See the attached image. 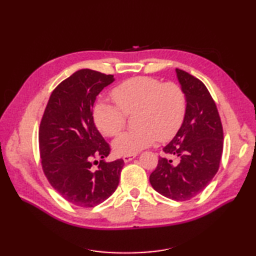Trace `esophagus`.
<instances>
[{
    "label": "esophagus",
    "instance_id": "obj_1",
    "mask_svg": "<svg viewBox=\"0 0 256 256\" xmlns=\"http://www.w3.org/2000/svg\"><path fill=\"white\" fill-rule=\"evenodd\" d=\"M135 157H136V154H131V155H124L123 156V160L125 162H131L132 160H134Z\"/></svg>",
    "mask_w": 256,
    "mask_h": 256
}]
</instances>
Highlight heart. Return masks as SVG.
I'll list each match as a JSON object with an SVG mask.
<instances>
[{"label":"heart","instance_id":"b5f03b06","mask_svg":"<svg viewBox=\"0 0 256 256\" xmlns=\"http://www.w3.org/2000/svg\"><path fill=\"white\" fill-rule=\"evenodd\" d=\"M116 106L101 101L94 108V121L106 136H116L126 118L136 112L134 126L138 128L120 135L113 150L120 155L136 154L157 140L167 142L175 136L187 110L186 94L180 86L162 84L152 77H134L116 86L111 92Z\"/></svg>","mask_w":256,"mask_h":256}]
</instances>
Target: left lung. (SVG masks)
<instances>
[{
    "label": "left lung",
    "instance_id": "left-lung-1",
    "mask_svg": "<svg viewBox=\"0 0 256 256\" xmlns=\"http://www.w3.org/2000/svg\"><path fill=\"white\" fill-rule=\"evenodd\" d=\"M186 94L187 110L180 128L162 150L150 182L157 192L184 201L199 194L219 170L224 150V130L216 103L202 81L176 69Z\"/></svg>",
    "mask_w": 256,
    "mask_h": 256
}]
</instances>
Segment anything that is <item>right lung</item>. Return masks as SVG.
Instances as JSON below:
<instances>
[{
  "instance_id": "add662e5",
  "label": "right lung",
  "mask_w": 256,
  "mask_h": 256,
  "mask_svg": "<svg viewBox=\"0 0 256 256\" xmlns=\"http://www.w3.org/2000/svg\"><path fill=\"white\" fill-rule=\"evenodd\" d=\"M113 81L112 74L78 70L52 91L40 121L38 138L45 176L64 199L84 208L100 204L116 192L124 166L121 158L103 160L111 148L92 116L96 96Z\"/></svg>"
}]
</instances>
